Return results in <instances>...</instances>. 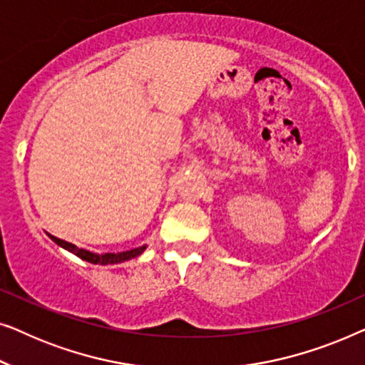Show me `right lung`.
<instances>
[{
  "label": "right lung",
  "mask_w": 365,
  "mask_h": 365,
  "mask_svg": "<svg viewBox=\"0 0 365 365\" xmlns=\"http://www.w3.org/2000/svg\"><path fill=\"white\" fill-rule=\"evenodd\" d=\"M49 237L53 239L54 242L58 244V246H61L63 249H66V251L73 252L74 256L81 257L83 261H88L91 264H103V266H106V264H119V262H124V261H129V259L133 257H138L139 254L144 252V249L146 246H141V247H136V249H131V251H124V252H106V254H94V252H89L86 249H79L74 246L71 242H66L63 241V239H58L49 234Z\"/></svg>",
  "instance_id": "obj_1"
}]
</instances>
